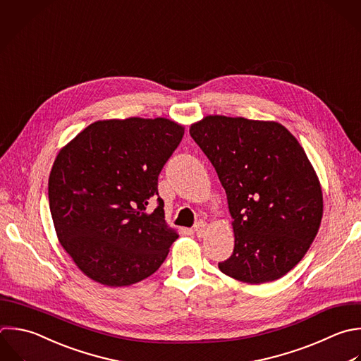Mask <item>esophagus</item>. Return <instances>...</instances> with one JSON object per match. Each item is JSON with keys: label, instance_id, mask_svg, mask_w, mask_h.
Returning a JSON list of instances; mask_svg holds the SVG:
<instances>
[{"label": "esophagus", "instance_id": "1", "mask_svg": "<svg viewBox=\"0 0 361 361\" xmlns=\"http://www.w3.org/2000/svg\"><path fill=\"white\" fill-rule=\"evenodd\" d=\"M206 228H207V224L204 221H199L196 223L195 226V233L197 237H203L206 234Z\"/></svg>", "mask_w": 361, "mask_h": 361}]
</instances>
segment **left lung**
I'll return each mask as SVG.
<instances>
[{
    "label": "left lung",
    "mask_w": 361,
    "mask_h": 361,
    "mask_svg": "<svg viewBox=\"0 0 361 361\" xmlns=\"http://www.w3.org/2000/svg\"><path fill=\"white\" fill-rule=\"evenodd\" d=\"M214 166L233 217L234 251L223 274L264 283L307 252L323 216L316 171L298 140L276 121L206 116L189 130Z\"/></svg>",
    "instance_id": "8db88e82"
}]
</instances>
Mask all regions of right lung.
Returning a JSON list of instances; mask_svg holds the SVG:
<instances>
[{
    "mask_svg": "<svg viewBox=\"0 0 361 361\" xmlns=\"http://www.w3.org/2000/svg\"><path fill=\"white\" fill-rule=\"evenodd\" d=\"M185 127L164 118L99 120L58 154L48 183L56 235L78 268L111 288L152 275L179 237L165 221L158 176Z\"/></svg>",
    "mask_w": 361,
    "mask_h": 361,
    "instance_id": "right-lung-1",
    "label": "right lung"
}]
</instances>
